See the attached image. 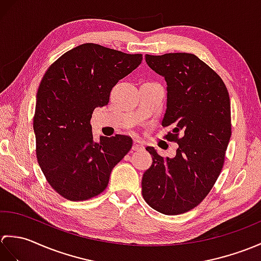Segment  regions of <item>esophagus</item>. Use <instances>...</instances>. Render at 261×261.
Instances as JSON below:
<instances>
[{
  "instance_id": "34e87169",
  "label": "esophagus",
  "mask_w": 261,
  "mask_h": 261,
  "mask_svg": "<svg viewBox=\"0 0 261 261\" xmlns=\"http://www.w3.org/2000/svg\"><path fill=\"white\" fill-rule=\"evenodd\" d=\"M132 149H134L135 151H140V150H143V149H145V147H143V145L139 140H135L134 141V146H132Z\"/></svg>"
}]
</instances>
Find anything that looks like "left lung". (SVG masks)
<instances>
[{
	"label": "left lung",
	"mask_w": 261,
	"mask_h": 261,
	"mask_svg": "<svg viewBox=\"0 0 261 261\" xmlns=\"http://www.w3.org/2000/svg\"><path fill=\"white\" fill-rule=\"evenodd\" d=\"M149 67L167 82L166 139L178 143L174 158L146 150L152 165L142 177V196L166 215L188 212L212 190L223 168L231 137V105L222 79L193 54L146 55Z\"/></svg>",
	"instance_id": "1"
}]
</instances>
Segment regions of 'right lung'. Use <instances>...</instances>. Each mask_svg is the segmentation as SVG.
Here are the masks:
<instances>
[{"instance_id":"obj_1","label":"right lung","mask_w":261,"mask_h":261,"mask_svg":"<svg viewBox=\"0 0 261 261\" xmlns=\"http://www.w3.org/2000/svg\"><path fill=\"white\" fill-rule=\"evenodd\" d=\"M142 62L96 43L65 53L43 75L37 92L36 154L47 181L69 201H86L108 187L111 171L132 148L129 136L93 141V111L110 101L120 80Z\"/></svg>"}]
</instances>
